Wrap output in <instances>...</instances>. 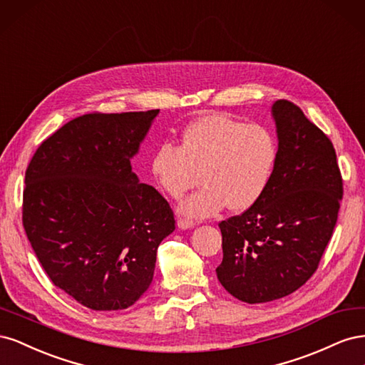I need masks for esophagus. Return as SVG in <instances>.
<instances>
[{"mask_svg":"<svg viewBox=\"0 0 365 365\" xmlns=\"http://www.w3.org/2000/svg\"><path fill=\"white\" fill-rule=\"evenodd\" d=\"M176 225H178V228H181V230H187V228H193L195 222H193V220H190V219L180 217L178 222H176Z\"/></svg>","mask_w":365,"mask_h":365,"instance_id":"1","label":"esophagus"}]
</instances>
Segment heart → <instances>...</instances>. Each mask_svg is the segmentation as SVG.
<instances>
[{
    "mask_svg": "<svg viewBox=\"0 0 365 365\" xmlns=\"http://www.w3.org/2000/svg\"><path fill=\"white\" fill-rule=\"evenodd\" d=\"M277 155V141L267 128L208 114L182 130L180 146L161 143L153 152L152 175L165 193L180 200L201 172L204 185L180 205L181 215L201 219L224 205L244 212L256 204L271 181Z\"/></svg>",
    "mask_w": 365,
    "mask_h": 365,
    "instance_id": "obj_1",
    "label": "heart"
}]
</instances>
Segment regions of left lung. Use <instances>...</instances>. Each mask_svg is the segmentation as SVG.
I'll return each instance as SVG.
<instances>
[{
    "label": "left lung",
    "instance_id": "left-lung-1",
    "mask_svg": "<svg viewBox=\"0 0 365 365\" xmlns=\"http://www.w3.org/2000/svg\"><path fill=\"white\" fill-rule=\"evenodd\" d=\"M279 155L260 200L219 222L224 288L245 303H267L312 277L336 225L342 178L332 141L289 101L272 105Z\"/></svg>",
    "mask_w": 365,
    "mask_h": 365
}]
</instances>
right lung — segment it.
Listing matches in <instances>:
<instances>
[{
    "label": "right lung",
    "instance_id": "1",
    "mask_svg": "<svg viewBox=\"0 0 365 365\" xmlns=\"http://www.w3.org/2000/svg\"><path fill=\"white\" fill-rule=\"evenodd\" d=\"M158 113L73 118L41 143L26 170L30 245L53 284L93 311L134 304L175 230L169 202L130 165Z\"/></svg>",
    "mask_w": 365,
    "mask_h": 365
}]
</instances>
